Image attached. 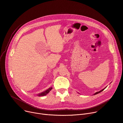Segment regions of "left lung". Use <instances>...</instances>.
Returning a JSON list of instances; mask_svg holds the SVG:
<instances>
[{
	"label": "left lung",
	"mask_w": 123,
	"mask_h": 123,
	"mask_svg": "<svg viewBox=\"0 0 123 123\" xmlns=\"http://www.w3.org/2000/svg\"><path fill=\"white\" fill-rule=\"evenodd\" d=\"M106 87H105V88H106ZM105 88H104V89H103V90H102L101 91H99V92H96L95 93H94V95H96V94H98V93H100V92H102L103 91H104L105 89Z\"/></svg>",
	"instance_id": "left-lung-1"
}]
</instances>
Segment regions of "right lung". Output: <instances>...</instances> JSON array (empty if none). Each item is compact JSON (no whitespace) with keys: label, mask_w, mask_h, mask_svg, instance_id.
Instances as JSON below:
<instances>
[{"label":"right lung","mask_w":123,"mask_h":123,"mask_svg":"<svg viewBox=\"0 0 123 123\" xmlns=\"http://www.w3.org/2000/svg\"><path fill=\"white\" fill-rule=\"evenodd\" d=\"M52 89V87H49V89H48V90H46V91H44L43 92H41V93H38V94L37 95V96H45V95H46V94H48V93L50 92V91Z\"/></svg>","instance_id":"add662e5"}]
</instances>
